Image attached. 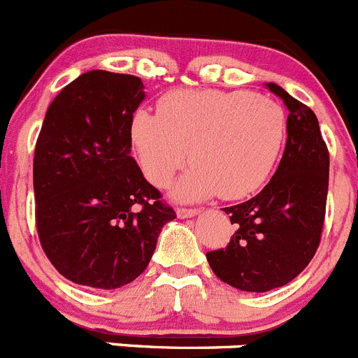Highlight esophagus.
<instances>
[{
    "label": "esophagus",
    "instance_id": "34e87169",
    "mask_svg": "<svg viewBox=\"0 0 358 358\" xmlns=\"http://www.w3.org/2000/svg\"><path fill=\"white\" fill-rule=\"evenodd\" d=\"M199 213V210L195 208H177V217L179 219H188V217H195Z\"/></svg>",
    "mask_w": 358,
    "mask_h": 358
}]
</instances>
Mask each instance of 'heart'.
Masks as SVG:
<instances>
[{"instance_id": "obj_1", "label": "heart", "mask_w": 358, "mask_h": 358, "mask_svg": "<svg viewBox=\"0 0 358 358\" xmlns=\"http://www.w3.org/2000/svg\"><path fill=\"white\" fill-rule=\"evenodd\" d=\"M284 137L282 106L244 90H173L159 99L157 114L137 110L130 123L134 154L154 186L164 188L188 159L194 163L173 192L181 201L255 194L268 181Z\"/></svg>"}]
</instances>
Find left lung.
Masks as SVG:
<instances>
[{"mask_svg":"<svg viewBox=\"0 0 358 358\" xmlns=\"http://www.w3.org/2000/svg\"><path fill=\"white\" fill-rule=\"evenodd\" d=\"M289 110L286 148L261 194L222 208L235 224L226 248L206 253L213 273L243 292H270L310 264L320 243L328 197L329 154L313 110L268 83Z\"/></svg>","mask_w":358,"mask_h":358,"instance_id":"obj_1","label":"left lung"}]
</instances>
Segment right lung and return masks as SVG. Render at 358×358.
Masks as SVG:
<instances>
[{
    "label": "right lung",
    "mask_w": 358,
    "mask_h": 358,
    "mask_svg": "<svg viewBox=\"0 0 358 358\" xmlns=\"http://www.w3.org/2000/svg\"><path fill=\"white\" fill-rule=\"evenodd\" d=\"M139 78L90 70L52 101L34 152L39 243L69 280L115 289L148 266L176 212L130 155Z\"/></svg>",
    "instance_id": "1"
}]
</instances>
